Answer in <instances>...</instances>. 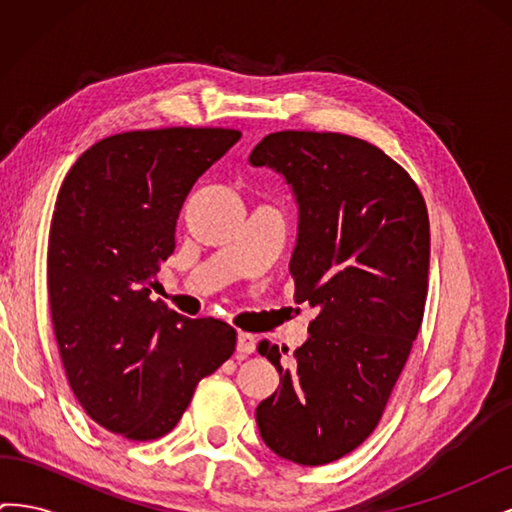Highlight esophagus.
<instances>
[{
    "label": "esophagus",
    "mask_w": 512,
    "mask_h": 512,
    "mask_svg": "<svg viewBox=\"0 0 512 512\" xmlns=\"http://www.w3.org/2000/svg\"><path fill=\"white\" fill-rule=\"evenodd\" d=\"M256 350V337L252 333H239L237 335V352L239 356H247Z\"/></svg>",
    "instance_id": "1"
}]
</instances>
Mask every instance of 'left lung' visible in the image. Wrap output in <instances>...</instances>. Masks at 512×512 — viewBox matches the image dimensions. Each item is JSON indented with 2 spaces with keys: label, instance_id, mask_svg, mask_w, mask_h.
I'll list each match as a JSON object with an SVG mask.
<instances>
[{
  "label": "left lung",
  "instance_id": "left-lung-1",
  "mask_svg": "<svg viewBox=\"0 0 512 512\" xmlns=\"http://www.w3.org/2000/svg\"><path fill=\"white\" fill-rule=\"evenodd\" d=\"M250 162L275 168L297 194L294 299L318 307L290 367L286 348L258 344L282 386L260 401L256 423L275 455L324 466L374 433L421 329L427 205L404 168L348 134L273 132Z\"/></svg>",
  "mask_w": 512,
  "mask_h": 512
}]
</instances>
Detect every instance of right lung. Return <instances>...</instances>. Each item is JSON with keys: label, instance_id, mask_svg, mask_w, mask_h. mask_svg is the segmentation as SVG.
Returning a JSON list of instances; mask_svg holds the SVG:
<instances>
[{"label": "right lung", "instance_id": "add662e5", "mask_svg": "<svg viewBox=\"0 0 512 512\" xmlns=\"http://www.w3.org/2000/svg\"><path fill=\"white\" fill-rule=\"evenodd\" d=\"M241 138L232 128H158L106 136L61 183L46 252V286L61 363L100 427L158 440L222 367L237 331L151 301L160 262L196 179Z\"/></svg>", "mask_w": 512, "mask_h": 512}]
</instances>
